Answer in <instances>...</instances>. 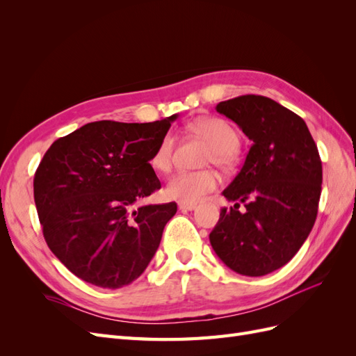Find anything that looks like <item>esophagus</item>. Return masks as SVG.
<instances>
[{"mask_svg":"<svg viewBox=\"0 0 356 356\" xmlns=\"http://www.w3.org/2000/svg\"><path fill=\"white\" fill-rule=\"evenodd\" d=\"M178 208L181 211H195L196 209V203H187V202H179Z\"/></svg>","mask_w":356,"mask_h":356,"instance_id":"34e87169","label":"esophagus"}]
</instances>
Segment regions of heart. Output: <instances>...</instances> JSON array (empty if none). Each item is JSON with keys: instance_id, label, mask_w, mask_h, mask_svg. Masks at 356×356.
I'll use <instances>...</instances> for the list:
<instances>
[{"instance_id": "heart-1", "label": "heart", "mask_w": 356, "mask_h": 356, "mask_svg": "<svg viewBox=\"0 0 356 356\" xmlns=\"http://www.w3.org/2000/svg\"><path fill=\"white\" fill-rule=\"evenodd\" d=\"M191 131L212 145L209 152L211 163L229 168L234 161V153L239 148V135L236 129L218 117H207L191 124ZM174 135L161 136L152 157V165L159 170H168L172 163ZM221 184V178L212 169L186 170L181 169L172 174L166 182V193L172 199L187 203H196L215 191Z\"/></svg>"}]
</instances>
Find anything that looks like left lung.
Masks as SVG:
<instances>
[{
	"label": "left lung",
	"instance_id": "8db88e82",
	"mask_svg": "<svg viewBox=\"0 0 356 356\" xmlns=\"http://www.w3.org/2000/svg\"><path fill=\"white\" fill-rule=\"evenodd\" d=\"M251 139L245 163L224 197L209 234L212 250L233 272L264 276L285 266L314 227L322 184L318 147L301 117L260 95L215 106Z\"/></svg>",
	"mask_w": 356,
	"mask_h": 356
}]
</instances>
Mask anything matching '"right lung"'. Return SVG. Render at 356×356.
<instances>
[{
  "label": "right lung",
  "mask_w": 356,
  "mask_h": 356,
  "mask_svg": "<svg viewBox=\"0 0 356 356\" xmlns=\"http://www.w3.org/2000/svg\"><path fill=\"white\" fill-rule=\"evenodd\" d=\"M177 117L88 123L56 139L42 157L34 178L42 234L84 282L122 288L154 257L177 203H138L161 187L149 160Z\"/></svg>",
  "instance_id": "obj_1"
}]
</instances>
